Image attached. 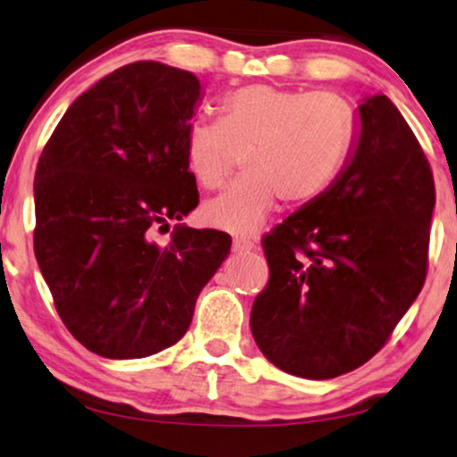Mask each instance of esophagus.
Returning a JSON list of instances; mask_svg holds the SVG:
<instances>
[{"label": "esophagus", "instance_id": "1", "mask_svg": "<svg viewBox=\"0 0 457 457\" xmlns=\"http://www.w3.org/2000/svg\"><path fill=\"white\" fill-rule=\"evenodd\" d=\"M256 247V244L247 237H235L233 239V252H252Z\"/></svg>", "mask_w": 457, "mask_h": 457}]
</instances>
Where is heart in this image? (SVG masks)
<instances>
[{
  "label": "heart",
  "instance_id": "b5f03b06",
  "mask_svg": "<svg viewBox=\"0 0 457 457\" xmlns=\"http://www.w3.org/2000/svg\"><path fill=\"white\" fill-rule=\"evenodd\" d=\"M353 139L352 108L330 93L250 84L222 101V120L199 118L186 159L203 188L216 190L245 152V176L203 205V220L230 235H254L278 205L320 199L341 173Z\"/></svg>",
  "mask_w": 457,
  "mask_h": 457
}]
</instances>
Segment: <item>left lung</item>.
Returning <instances> with one entry per match:
<instances>
[{
	"label": "left lung",
	"mask_w": 457,
	"mask_h": 457,
	"mask_svg": "<svg viewBox=\"0 0 457 457\" xmlns=\"http://www.w3.org/2000/svg\"><path fill=\"white\" fill-rule=\"evenodd\" d=\"M358 116L339 178L262 239L269 284L252 305V335L269 362L305 379L369 362L428 273L430 162L386 95L366 97Z\"/></svg>",
	"instance_id": "obj_1"
}]
</instances>
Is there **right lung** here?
<instances>
[{
  "label": "right lung",
  "mask_w": 457,
  "mask_h": 457,
  "mask_svg": "<svg viewBox=\"0 0 457 457\" xmlns=\"http://www.w3.org/2000/svg\"><path fill=\"white\" fill-rule=\"evenodd\" d=\"M201 82L159 61H137L67 108L37 161L33 250L67 330L112 360L178 343L203 286L228 256L222 230L167 220L199 205L186 159Z\"/></svg>",
  "instance_id": "obj_1"
}]
</instances>
